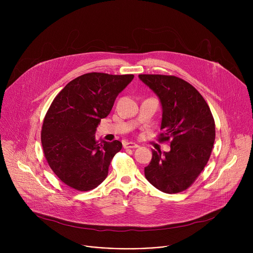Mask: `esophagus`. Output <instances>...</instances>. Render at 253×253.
Instances as JSON below:
<instances>
[{"instance_id": "1", "label": "esophagus", "mask_w": 253, "mask_h": 253, "mask_svg": "<svg viewBox=\"0 0 253 253\" xmlns=\"http://www.w3.org/2000/svg\"><path fill=\"white\" fill-rule=\"evenodd\" d=\"M123 147L124 148H137V147H139V145L134 142H125L123 144Z\"/></svg>"}]
</instances>
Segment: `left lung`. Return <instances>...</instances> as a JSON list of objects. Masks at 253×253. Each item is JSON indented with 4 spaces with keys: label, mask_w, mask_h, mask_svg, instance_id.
Returning <instances> with one entry per match:
<instances>
[{
    "label": "left lung",
    "mask_w": 253,
    "mask_h": 253,
    "mask_svg": "<svg viewBox=\"0 0 253 253\" xmlns=\"http://www.w3.org/2000/svg\"><path fill=\"white\" fill-rule=\"evenodd\" d=\"M158 97L162 108L159 139L170 140V151L152 149L144 173L148 181L165 193L188 188L204 169L213 148L215 123L209 107L189 83L175 76L139 75Z\"/></svg>",
    "instance_id": "obj_1"
}]
</instances>
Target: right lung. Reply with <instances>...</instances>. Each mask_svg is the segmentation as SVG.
Masks as SVG:
<instances>
[{
    "instance_id": "1",
    "label": "right lung",
    "mask_w": 253,
    "mask_h": 253,
    "mask_svg": "<svg viewBox=\"0 0 253 253\" xmlns=\"http://www.w3.org/2000/svg\"><path fill=\"white\" fill-rule=\"evenodd\" d=\"M133 78L84 74L69 82L52 102L42 127V146L51 169L68 186L89 191L106 179L122 143L98 141L95 133Z\"/></svg>"
}]
</instances>
